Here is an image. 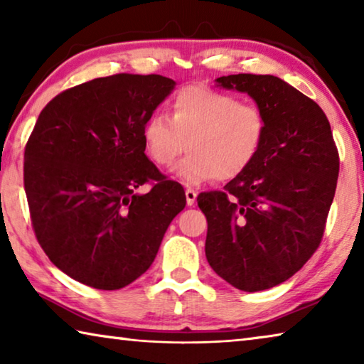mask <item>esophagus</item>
Returning a JSON list of instances; mask_svg holds the SVG:
<instances>
[{
  "label": "esophagus",
  "mask_w": 364,
  "mask_h": 364,
  "mask_svg": "<svg viewBox=\"0 0 364 364\" xmlns=\"http://www.w3.org/2000/svg\"><path fill=\"white\" fill-rule=\"evenodd\" d=\"M184 194H186V202L188 205H194V202L197 199V193L194 189H186L184 191Z\"/></svg>",
  "instance_id": "esophagus-1"
}]
</instances>
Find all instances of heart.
<instances>
[{
  "label": "heart",
  "instance_id": "b5f03b06",
  "mask_svg": "<svg viewBox=\"0 0 364 364\" xmlns=\"http://www.w3.org/2000/svg\"><path fill=\"white\" fill-rule=\"evenodd\" d=\"M267 119L254 104L202 85L184 86L171 101V119L151 115L143 128L146 154L167 168L186 149L175 175L188 186L241 176L260 152Z\"/></svg>",
  "mask_w": 364,
  "mask_h": 364
}]
</instances>
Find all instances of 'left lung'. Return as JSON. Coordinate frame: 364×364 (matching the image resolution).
<instances>
[{
  "mask_svg": "<svg viewBox=\"0 0 364 364\" xmlns=\"http://www.w3.org/2000/svg\"><path fill=\"white\" fill-rule=\"evenodd\" d=\"M217 83L257 102L267 134L241 176L197 196L208 225L205 255L220 278L258 292L291 278L315 254L336 194L338 152L323 109L284 80L237 73Z\"/></svg>",
  "mask_w": 364,
  "mask_h": 364,
  "instance_id": "left-lung-1",
  "label": "left lung"
}]
</instances>
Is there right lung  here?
I'll list each match as a JSON object with an SVG mask.
<instances>
[{"label": "right lung", "mask_w": 364, "mask_h": 364, "mask_svg": "<svg viewBox=\"0 0 364 364\" xmlns=\"http://www.w3.org/2000/svg\"><path fill=\"white\" fill-rule=\"evenodd\" d=\"M175 85L154 73L95 78L58 95L35 123L23 162L35 236L82 284L115 291L138 279L186 205L143 144L144 123ZM146 182L153 189L138 195Z\"/></svg>", "instance_id": "obj_1"}]
</instances>
